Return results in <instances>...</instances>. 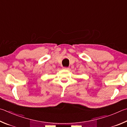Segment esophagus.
<instances>
[{
    "mask_svg": "<svg viewBox=\"0 0 127 127\" xmlns=\"http://www.w3.org/2000/svg\"><path fill=\"white\" fill-rule=\"evenodd\" d=\"M63 69L69 70V68H68V67H64V68H63Z\"/></svg>",
    "mask_w": 127,
    "mask_h": 127,
    "instance_id": "esophagus-1",
    "label": "esophagus"
}]
</instances>
